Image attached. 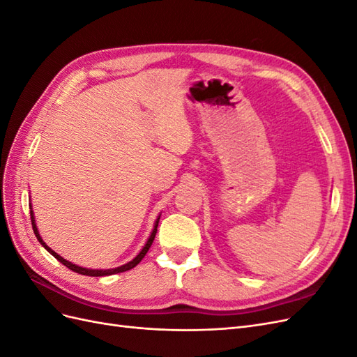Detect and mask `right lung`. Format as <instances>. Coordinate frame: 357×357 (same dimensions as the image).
Masks as SVG:
<instances>
[{
  "instance_id": "obj_1",
  "label": "right lung",
  "mask_w": 357,
  "mask_h": 357,
  "mask_svg": "<svg viewBox=\"0 0 357 357\" xmlns=\"http://www.w3.org/2000/svg\"><path fill=\"white\" fill-rule=\"evenodd\" d=\"M31 222H32V229H34V234H36V236H37V240L41 243V245L45 247L46 250H47L52 256H55L62 265H66L68 269H71V271H74V273H79V274H82V275H89V277H102V275H113V274H117V273H125V271H129V269H132L134 266H137L139 262H142V259L146 256V253L149 252L150 245H152V243H153V240H155V235H156V231H158L156 228H158L159 219L156 220V225H155V229H153L152 235H150V238L147 240L146 245L143 247V250L138 253V256H137L135 259H132L131 262H128V264H125V265H122V266H119V268H114V269H86V268L77 266V265H74V264H71V262L66 261V259L61 257L58 253L53 252L52 248H49V247L46 245V243L41 240V236H40V234H38V231H37V226H36V223H34V214H32V211H31Z\"/></svg>"
}]
</instances>
